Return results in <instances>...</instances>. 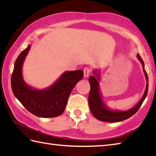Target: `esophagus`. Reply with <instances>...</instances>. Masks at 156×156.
Listing matches in <instances>:
<instances>
[{
	"mask_svg": "<svg viewBox=\"0 0 156 156\" xmlns=\"http://www.w3.org/2000/svg\"><path fill=\"white\" fill-rule=\"evenodd\" d=\"M91 73V69L90 67H85V69H83V73H84V77H87Z\"/></svg>",
	"mask_w": 156,
	"mask_h": 156,
	"instance_id": "obj_1",
	"label": "esophagus"
}]
</instances>
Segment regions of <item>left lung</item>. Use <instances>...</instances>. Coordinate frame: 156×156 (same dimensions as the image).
Segmentation results:
<instances>
[{
	"label": "left lung",
	"mask_w": 156,
	"mask_h": 156,
	"mask_svg": "<svg viewBox=\"0 0 156 156\" xmlns=\"http://www.w3.org/2000/svg\"><path fill=\"white\" fill-rule=\"evenodd\" d=\"M138 60L140 61L142 65L143 70H144V75L145 76L146 84L145 90L144 94L141 99L139 100V102L136 104L132 108L121 111L116 110L109 108L107 105L105 104L102 99V96L100 90V73L97 70H94L93 71L94 75H91L89 78V82L90 84V92L88 98L89 106L91 112L95 118L101 121L107 122H116L122 121L124 120L131 117L133 115L137 112V110L141 107V104L144 102L148 92V77L147 74L145 70V65L143 61L142 58L139 55H136Z\"/></svg>",
	"instance_id": "8db88e82"
}]
</instances>
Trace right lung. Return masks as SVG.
<instances>
[{"label": "right lung", "mask_w": 156, "mask_h": 156, "mask_svg": "<svg viewBox=\"0 0 156 156\" xmlns=\"http://www.w3.org/2000/svg\"><path fill=\"white\" fill-rule=\"evenodd\" d=\"M28 45L15 60L11 88L15 98L31 114L42 118L58 116L65 111L73 89L83 79L82 70L65 71L52 85L42 90L27 85L22 74L23 65L31 48Z\"/></svg>", "instance_id": "obj_1"}]
</instances>
